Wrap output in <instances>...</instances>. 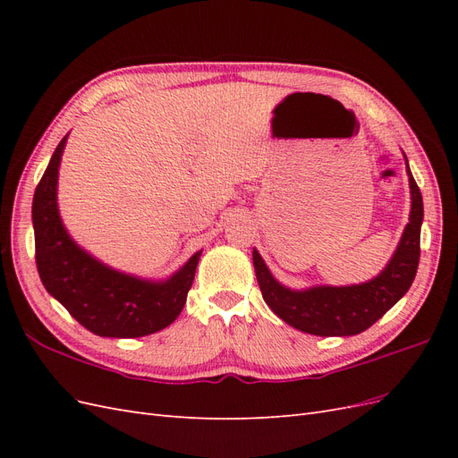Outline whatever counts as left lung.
I'll list each match as a JSON object with an SVG mask.
<instances>
[{
    "label": "left lung",
    "mask_w": 458,
    "mask_h": 458,
    "mask_svg": "<svg viewBox=\"0 0 458 458\" xmlns=\"http://www.w3.org/2000/svg\"><path fill=\"white\" fill-rule=\"evenodd\" d=\"M407 172L412 199L409 224L394 258L372 281L352 286H313L296 293L276 283L261 256L256 250L252 252L261 296L276 317L308 335L353 336L372 327L405 296L419 269L420 225L424 217L422 195L409 164Z\"/></svg>",
    "instance_id": "left-lung-1"
}]
</instances>
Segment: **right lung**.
<instances>
[{
  "label": "right lung",
  "instance_id": "obj_1",
  "mask_svg": "<svg viewBox=\"0 0 458 458\" xmlns=\"http://www.w3.org/2000/svg\"><path fill=\"white\" fill-rule=\"evenodd\" d=\"M66 137L55 148L34 192L36 266L47 293L97 336L140 338L172 325L182 313L202 252L164 283L108 269L68 237L57 210V175Z\"/></svg>",
  "mask_w": 458,
  "mask_h": 458
}]
</instances>
